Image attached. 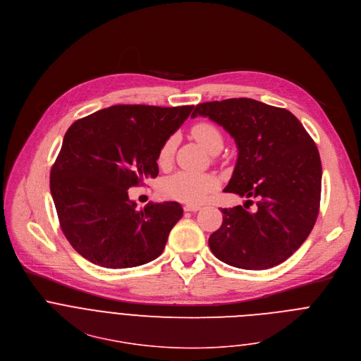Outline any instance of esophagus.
<instances>
[{
  "label": "esophagus",
  "mask_w": 361,
  "mask_h": 361,
  "mask_svg": "<svg viewBox=\"0 0 361 361\" xmlns=\"http://www.w3.org/2000/svg\"><path fill=\"white\" fill-rule=\"evenodd\" d=\"M201 207L200 205H194V204H187V205H184V211H187V212H195V211H198Z\"/></svg>",
  "instance_id": "34e87169"
}]
</instances>
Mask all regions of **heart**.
Wrapping results in <instances>:
<instances>
[{
	"label": "heart",
	"mask_w": 361,
	"mask_h": 361,
	"mask_svg": "<svg viewBox=\"0 0 361 361\" xmlns=\"http://www.w3.org/2000/svg\"><path fill=\"white\" fill-rule=\"evenodd\" d=\"M192 137L209 153L222 147V136L218 129L209 123H198L191 130ZM177 139L176 136L169 137L157 156V161L161 167L171 161ZM218 187V180L212 174H197L190 171H178L169 177L163 185L161 192L171 200L181 202L197 204L204 201L211 191Z\"/></svg>",
	"instance_id": "heart-1"
}]
</instances>
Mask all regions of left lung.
<instances>
[{
    "label": "left lung",
    "instance_id": "1",
    "mask_svg": "<svg viewBox=\"0 0 361 361\" xmlns=\"http://www.w3.org/2000/svg\"><path fill=\"white\" fill-rule=\"evenodd\" d=\"M233 139L238 150L225 192L258 198L251 212L222 208L211 233L212 254L235 268L268 269L286 261L309 236L320 204L322 163L317 147L286 109L239 97L195 106ZM251 200H247V202Z\"/></svg>",
    "mask_w": 361,
    "mask_h": 361
}]
</instances>
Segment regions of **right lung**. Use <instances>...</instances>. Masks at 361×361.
Wrapping results in <instances>:
<instances>
[{
  "instance_id": "right-lung-1",
  "label": "right lung",
  "mask_w": 361,
  "mask_h": 361,
  "mask_svg": "<svg viewBox=\"0 0 361 361\" xmlns=\"http://www.w3.org/2000/svg\"><path fill=\"white\" fill-rule=\"evenodd\" d=\"M192 109L117 104L68 129L51 170V194L66 239L85 259L123 269L161 255L183 207L164 201L137 209L129 188L157 177L163 143Z\"/></svg>"
}]
</instances>
